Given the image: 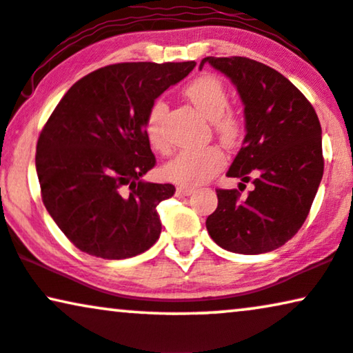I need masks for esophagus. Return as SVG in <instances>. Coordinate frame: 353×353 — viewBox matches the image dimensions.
Listing matches in <instances>:
<instances>
[{
    "label": "esophagus",
    "mask_w": 353,
    "mask_h": 353,
    "mask_svg": "<svg viewBox=\"0 0 353 353\" xmlns=\"http://www.w3.org/2000/svg\"><path fill=\"white\" fill-rule=\"evenodd\" d=\"M194 192L195 190L190 189V187H177V195H182V197H189Z\"/></svg>",
    "instance_id": "obj_1"
}]
</instances>
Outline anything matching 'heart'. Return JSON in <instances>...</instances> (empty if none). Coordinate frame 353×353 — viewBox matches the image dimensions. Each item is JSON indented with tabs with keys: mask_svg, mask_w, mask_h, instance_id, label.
I'll return each mask as SVG.
<instances>
[{
	"mask_svg": "<svg viewBox=\"0 0 353 353\" xmlns=\"http://www.w3.org/2000/svg\"><path fill=\"white\" fill-rule=\"evenodd\" d=\"M185 97L195 109L210 119L215 132L225 143L233 145L238 141L243 130L241 119L234 112L226 110L228 92L225 84L215 77H200L185 88ZM168 114V104L163 99H156L151 104L145 120V133L154 150L166 153L169 141L164 132V120ZM226 158L218 146L184 150L176 154L164 168V176L181 187H197L212 179L225 168Z\"/></svg>",
	"mask_w": 353,
	"mask_h": 353,
	"instance_id": "heart-1",
	"label": "heart"
}]
</instances>
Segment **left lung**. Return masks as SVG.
<instances>
[{
	"label": "left lung",
	"instance_id": "left-lung-1",
	"mask_svg": "<svg viewBox=\"0 0 353 353\" xmlns=\"http://www.w3.org/2000/svg\"><path fill=\"white\" fill-rule=\"evenodd\" d=\"M205 63L231 79L244 104L246 137L226 176L254 184L248 197L216 190L208 234L230 252H270L298 233L323 179L319 119L300 89L270 66L246 57H207L200 70Z\"/></svg>",
	"mask_w": 353,
	"mask_h": 353
}]
</instances>
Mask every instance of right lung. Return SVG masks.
Returning a JSON list of instances; mask_svg holds the SVG:
<instances>
[{"label": "right lung", "mask_w": 353, "mask_h": 353, "mask_svg": "<svg viewBox=\"0 0 353 353\" xmlns=\"http://www.w3.org/2000/svg\"><path fill=\"white\" fill-rule=\"evenodd\" d=\"M194 66L109 65L74 83L58 102L40 132L35 169L47 212L79 251L127 259L158 241L156 207L176 187L141 179L156 164L145 120L151 104Z\"/></svg>", "instance_id": "right-lung-1"}]
</instances>
